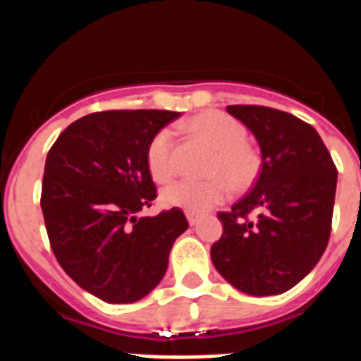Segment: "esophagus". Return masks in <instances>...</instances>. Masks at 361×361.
Instances as JSON below:
<instances>
[{
  "label": "esophagus",
  "mask_w": 361,
  "mask_h": 361,
  "mask_svg": "<svg viewBox=\"0 0 361 361\" xmlns=\"http://www.w3.org/2000/svg\"><path fill=\"white\" fill-rule=\"evenodd\" d=\"M186 216H188V222H190L191 226H195L197 222H199V219H200L197 213H186Z\"/></svg>",
  "instance_id": "34e87169"
}]
</instances>
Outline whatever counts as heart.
I'll use <instances>...</instances> for the list:
<instances>
[{
	"label": "heart",
	"mask_w": 361,
	"mask_h": 361,
	"mask_svg": "<svg viewBox=\"0 0 361 361\" xmlns=\"http://www.w3.org/2000/svg\"><path fill=\"white\" fill-rule=\"evenodd\" d=\"M183 128L215 149L209 168V175L215 178L208 183L186 178L175 180L162 190L161 200L164 206L188 213H204L229 195V183L235 188H245L257 178L262 159L258 149L247 142V130L240 121L224 111H206L184 123ZM146 164L157 183H166L173 177V137L170 130H161L153 135L146 149Z\"/></svg>",
	"instance_id": "heart-1"
}]
</instances>
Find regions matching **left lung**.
I'll use <instances>...</instances> for the list:
<instances>
[{
  "instance_id": "1",
  "label": "left lung",
  "mask_w": 361,
  "mask_h": 361,
  "mask_svg": "<svg viewBox=\"0 0 361 361\" xmlns=\"http://www.w3.org/2000/svg\"><path fill=\"white\" fill-rule=\"evenodd\" d=\"M228 111L253 132L262 170L244 199L219 213L224 233L212 245L213 266L238 291L280 295L307 276L327 247L336 166L317 130L293 114L255 104Z\"/></svg>"
}]
</instances>
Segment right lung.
Listing matches in <instances>:
<instances>
[{"mask_svg":"<svg viewBox=\"0 0 361 361\" xmlns=\"http://www.w3.org/2000/svg\"><path fill=\"white\" fill-rule=\"evenodd\" d=\"M178 116L95 111L70 124L47 155L41 209L54 255L79 288L108 304H132L157 288L188 229L178 208L139 216L157 197L146 149Z\"/></svg>","mask_w":361,"mask_h":361,"instance_id":"1","label":"right lung"}]
</instances>
